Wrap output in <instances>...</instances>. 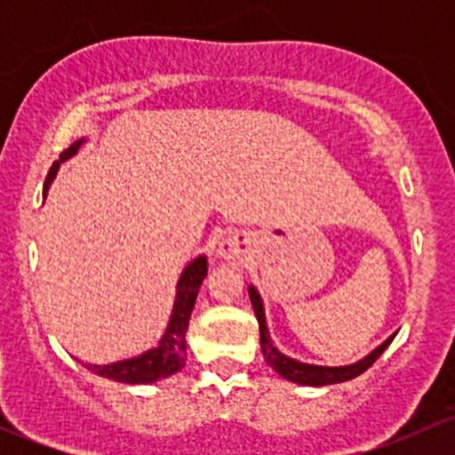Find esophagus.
<instances>
[{"mask_svg": "<svg viewBox=\"0 0 455 455\" xmlns=\"http://www.w3.org/2000/svg\"><path fill=\"white\" fill-rule=\"evenodd\" d=\"M246 251V237L240 235V233H233V235H227L218 244V255L224 257V259H240Z\"/></svg>", "mask_w": 455, "mask_h": 455, "instance_id": "esophagus-1", "label": "esophagus"}]
</instances>
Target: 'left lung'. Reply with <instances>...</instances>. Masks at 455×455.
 Masks as SVG:
<instances>
[{"label":"left lung","mask_w":455,"mask_h":455,"mask_svg":"<svg viewBox=\"0 0 455 455\" xmlns=\"http://www.w3.org/2000/svg\"><path fill=\"white\" fill-rule=\"evenodd\" d=\"M249 297H251V304H253L255 316H257V323H259V343H261V355H264L266 363L270 365L277 374H282L283 379L292 380V383H299V385H334V383H343V380H350L356 379L359 374H363L365 370L379 359L380 355L385 352V347L394 341L396 334L387 339V341L380 343L376 350H371L368 356H363L361 361L352 365H341V368H323V365H310V363H299V361L291 359V356L282 355V352L275 347V343L270 341V332H268V325H266V315H264V304H261V297L259 292L255 291L253 286H249Z\"/></svg>","instance_id":"8db88e82"}]
</instances>
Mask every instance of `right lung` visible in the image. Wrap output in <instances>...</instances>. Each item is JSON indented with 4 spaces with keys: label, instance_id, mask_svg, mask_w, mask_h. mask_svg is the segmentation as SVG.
I'll list each match as a JSON object with an SVG mask.
<instances>
[{
    "label": "right lung",
    "instance_id": "obj_1",
    "mask_svg": "<svg viewBox=\"0 0 455 455\" xmlns=\"http://www.w3.org/2000/svg\"><path fill=\"white\" fill-rule=\"evenodd\" d=\"M85 139L72 142L59 160H54V164L50 167L48 178H45L44 185V198L50 189V182L57 176L59 167H61L63 160L72 158V156L79 151V147L84 145ZM206 277V257L200 255L196 257L191 264H187V268L182 270L180 279H178L176 286V301H173L172 316H169L167 330H164L163 339L158 341V346L147 350L145 355L134 356V359L116 361V363L109 365H87V370H92L94 374L103 376V379H114L118 383H130V385H145V383H156L160 379H167V376L176 374L178 370L185 368L187 361V341L185 334L189 328L191 313H194L196 297Z\"/></svg>",
    "mask_w": 455,
    "mask_h": 455
}]
</instances>
